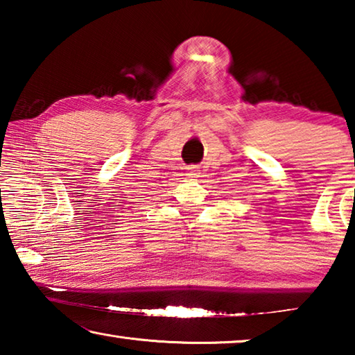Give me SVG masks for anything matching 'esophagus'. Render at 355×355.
I'll use <instances>...</instances> for the list:
<instances>
[{"mask_svg":"<svg viewBox=\"0 0 355 355\" xmlns=\"http://www.w3.org/2000/svg\"><path fill=\"white\" fill-rule=\"evenodd\" d=\"M188 175L191 177V178H196V177H199V171H197V167H189V172H188Z\"/></svg>","mask_w":355,"mask_h":355,"instance_id":"34e87169","label":"esophagus"}]
</instances>
